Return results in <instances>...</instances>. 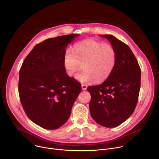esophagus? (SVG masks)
Returning a JSON list of instances; mask_svg holds the SVG:
<instances>
[{
    "mask_svg": "<svg viewBox=\"0 0 159 159\" xmlns=\"http://www.w3.org/2000/svg\"><path fill=\"white\" fill-rule=\"evenodd\" d=\"M87 85H85V84H82V90H86V89H87Z\"/></svg>",
    "mask_w": 159,
    "mask_h": 159,
    "instance_id": "esophagus-1",
    "label": "esophagus"
}]
</instances>
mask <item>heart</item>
I'll list each match as a JSON object with an SVG mask.
<instances>
[{"label":"heart","mask_w":159,"mask_h":159,"mask_svg":"<svg viewBox=\"0 0 159 159\" xmlns=\"http://www.w3.org/2000/svg\"><path fill=\"white\" fill-rule=\"evenodd\" d=\"M116 53L111 44L94 39H86L76 43L74 52H65L63 65L66 74L75 77L81 69L77 79L84 83L100 82L106 80L115 66Z\"/></svg>","instance_id":"obj_1"}]
</instances>
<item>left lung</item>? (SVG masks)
Returning a JSON list of instances; mask_svg holds the SVG:
<instances>
[{
    "label": "left lung",
    "instance_id": "obj_1",
    "mask_svg": "<svg viewBox=\"0 0 159 159\" xmlns=\"http://www.w3.org/2000/svg\"><path fill=\"white\" fill-rule=\"evenodd\" d=\"M107 38L116 53L115 66L101 84L89 86L90 115L100 125L116 127L133 112L139 99L141 70L138 61L126 44L112 35Z\"/></svg>",
    "mask_w": 159,
    "mask_h": 159
}]
</instances>
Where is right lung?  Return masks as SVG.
I'll return each instance as SVG.
<instances>
[{
    "instance_id": "obj_1",
    "label": "right lung",
    "mask_w": 159,
    "mask_h": 159,
    "mask_svg": "<svg viewBox=\"0 0 159 159\" xmlns=\"http://www.w3.org/2000/svg\"><path fill=\"white\" fill-rule=\"evenodd\" d=\"M79 34L47 39L33 48L19 70L21 104L27 116L47 129H55L69 118L81 84L69 77L63 65L68 44Z\"/></svg>"
}]
</instances>
